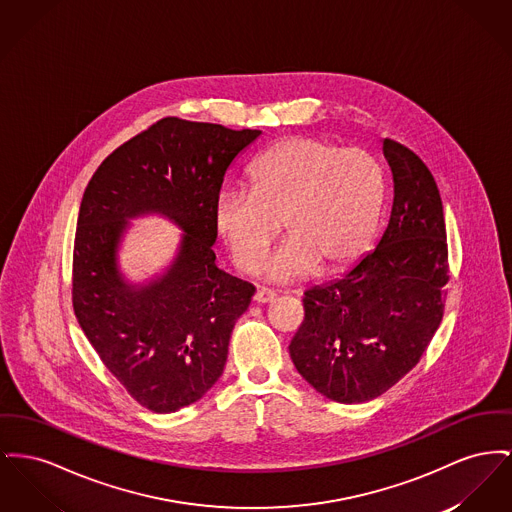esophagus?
<instances>
[{"instance_id":"esophagus-1","label":"esophagus","mask_w":512,"mask_h":512,"mask_svg":"<svg viewBox=\"0 0 512 512\" xmlns=\"http://www.w3.org/2000/svg\"><path fill=\"white\" fill-rule=\"evenodd\" d=\"M276 298V294L272 292V290H267V288H259L257 292H255V296H253V300L257 301V303H271Z\"/></svg>"}]
</instances>
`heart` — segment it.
I'll list each match as a JSON object with an SVG mask.
<instances>
[{
	"instance_id": "b5f03b06",
	"label": "heart",
	"mask_w": 512,
	"mask_h": 512,
	"mask_svg": "<svg viewBox=\"0 0 512 512\" xmlns=\"http://www.w3.org/2000/svg\"><path fill=\"white\" fill-rule=\"evenodd\" d=\"M249 187L216 195L214 228L241 271L255 272L282 220L288 238L265 274L272 282H294L315 274L321 263L336 271L360 257L381 216L385 172L361 149L290 137L251 164Z\"/></svg>"
}]
</instances>
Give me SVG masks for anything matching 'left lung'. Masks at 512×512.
<instances>
[{
    "instance_id": "8db88e82",
    "label": "left lung",
    "mask_w": 512,
    "mask_h": 512,
    "mask_svg": "<svg viewBox=\"0 0 512 512\" xmlns=\"http://www.w3.org/2000/svg\"><path fill=\"white\" fill-rule=\"evenodd\" d=\"M383 154L394 183L389 224L342 278L305 292L290 342L301 377L342 404L373 400L416 367L445 311L449 251L437 183L404 145L383 139Z\"/></svg>"
}]
</instances>
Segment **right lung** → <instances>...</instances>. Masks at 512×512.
<instances>
[{"label":"right lung","mask_w":512,"mask_h":512,"mask_svg":"<svg viewBox=\"0 0 512 512\" xmlns=\"http://www.w3.org/2000/svg\"><path fill=\"white\" fill-rule=\"evenodd\" d=\"M259 129L164 118L94 172L77 218L73 309L108 371L141 406L170 414L220 379L253 284L216 267L214 199ZM160 213L184 232L175 261L147 283L119 269L128 220Z\"/></svg>","instance_id":"1"}]
</instances>
